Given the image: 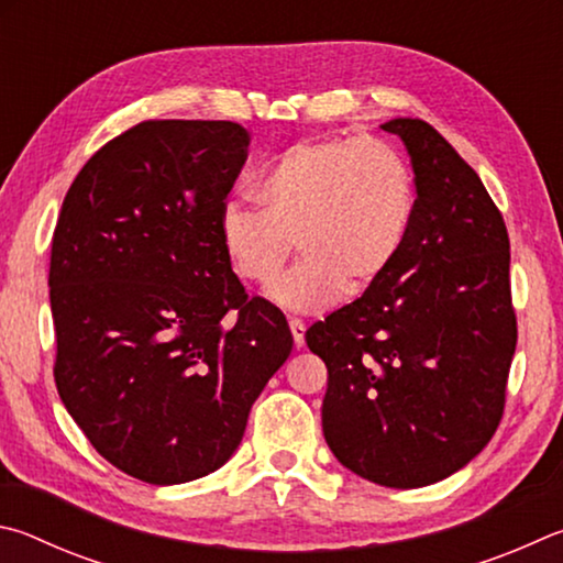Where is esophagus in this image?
Here are the masks:
<instances>
[{"label":"esophagus","instance_id":"34e87169","mask_svg":"<svg viewBox=\"0 0 563 563\" xmlns=\"http://www.w3.org/2000/svg\"><path fill=\"white\" fill-rule=\"evenodd\" d=\"M289 329H291V336H294V346L303 349V331H307V327H303V321L291 319L289 321Z\"/></svg>","mask_w":563,"mask_h":563}]
</instances>
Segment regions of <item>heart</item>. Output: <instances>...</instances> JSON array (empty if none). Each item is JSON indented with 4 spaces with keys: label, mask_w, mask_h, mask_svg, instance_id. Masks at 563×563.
<instances>
[{
    "label": "heart",
    "mask_w": 563,
    "mask_h": 563,
    "mask_svg": "<svg viewBox=\"0 0 563 563\" xmlns=\"http://www.w3.org/2000/svg\"><path fill=\"white\" fill-rule=\"evenodd\" d=\"M254 197L262 210L222 207V250L242 282L272 287L297 242L301 262L274 287L294 311L368 294L398 262L418 207L406 157L373 137L291 145L264 167Z\"/></svg>",
    "instance_id": "heart-1"
}]
</instances>
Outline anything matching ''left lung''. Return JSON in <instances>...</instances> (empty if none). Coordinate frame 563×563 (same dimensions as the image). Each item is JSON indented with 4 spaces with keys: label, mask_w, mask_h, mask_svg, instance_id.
<instances>
[{
    "label": "left lung",
    "mask_w": 563,
    "mask_h": 563,
    "mask_svg": "<svg viewBox=\"0 0 563 563\" xmlns=\"http://www.w3.org/2000/svg\"><path fill=\"white\" fill-rule=\"evenodd\" d=\"M406 143L418 207L393 269L307 331L327 363L323 438L343 467L416 489L479 455L505 412L517 349L509 234L479 175L418 118Z\"/></svg>",
    "instance_id": "obj_1"
}]
</instances>
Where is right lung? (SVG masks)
<instances>
[{
  "mask_svg": "<svg viewBox=\"0 0 563 563\" xmlns=\"http://www.w3.org/2000/svg\"><path fill=\"white\" fill-rule=\"evenodd\" d=\"M250 143L232 121H143L91 155L58 212L56 390L98 455L147 485L224 465L294 346L220 242Z\"/></svg>",
  "mask_w": 563,
  "mask_h": 563,
  "instance_id": "1",
  "label": "right lung"
}]
</instances>
